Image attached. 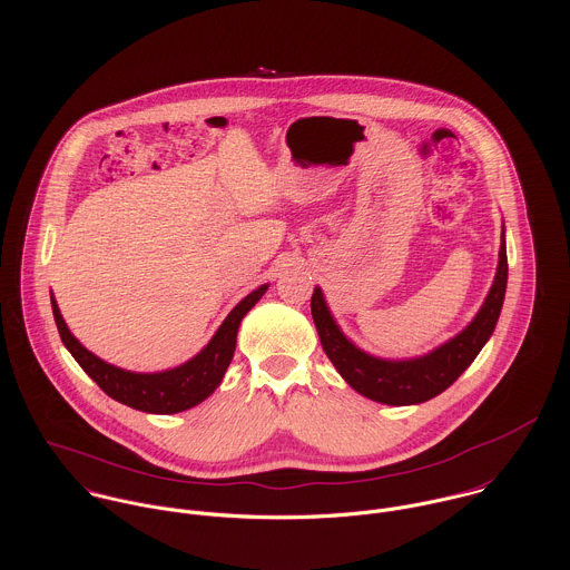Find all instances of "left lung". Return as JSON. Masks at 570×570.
Here are the masks:
<instances>
[{
	"label": "left lung",
	"instance_id": "1",
	"mask_svg": "<svg viewBox=\"0 0 570 570\" xmlns=\"http://www.w3.org/2000/svg\"><path fill=\"white\" fill-rule=\"evenodd\" d=\"M498 258V272L488 301L481 307L479 316L472 321V325L461 331L454 340L439 346L436 351L406 362L377 360L355 348L333 323L326 309L323 292L316 287L312 294V316L318 328L326 357L360 395L380 404L410 406L441 395L476 360V355L481 353L489 335L495 328L507 289L504 235Z\"/></svg>",
	"mask_w": 570,
	"mask_h": 570
}]
</instances>
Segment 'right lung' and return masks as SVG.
Listing matches in <instances>:
<instances>
[{
  "label": "right lung",
  "mask_w": 570,
  "mask_h": 570,
  "mask_svg": "<svg viewBox=\"0 0 570 570\" xmlns=\"http://www.w3.org/2000/svg\"><path fill=\"white\" fill-rule=\"evenodd\" d=\"M267 285L254 289L249 296L228 314L224 325L208 342V346L195 355L190 362L164 371V373H129L116 368L94 353H89L81 342L70 333L63 323L61 312L52 298V314L59 328V335L75 360L81 364L82 371L107 393L111 400L154 414H173L202 404L222 382L237 346V328L242 325L245 314L261 301Z\"/></svg>",
  "instance_id": "right-lung-1"
}]
</instances>
